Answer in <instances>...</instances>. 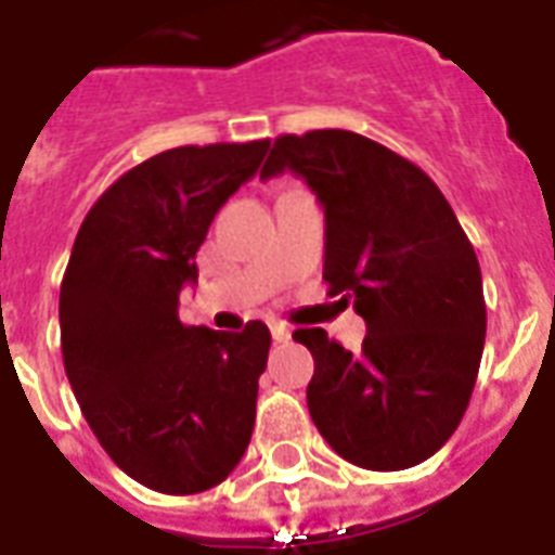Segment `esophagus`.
I'll return each mask as SVG.
<instances>
[{
  "label": "esophagus",
  "instance_id": "1",
  "mask_svg": "<svg viewBox=\"0 0 555 555\" xmlns=\"http://www.w3.org/2000/svg\"><path fill=\"white\" fill-rule=\"evenodd\" d=\"M270 333L273 341H291V326L285 321H270Z\"/></svg>",
  "mask_w": 555,
  "mask_h": 555
}]
</instances>
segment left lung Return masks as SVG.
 <instances>
[{
    "label": "left lung",
    "mask_w": 555,
    "mask_h": 555,
    "mask_svg": "<svg viewBox=\"0 0 555 555\" xmlns=\"http://www.w3.org/2000/svg\"><path fill=\"white\" fill-rule=\"evenodd\" d=\"M294 171L324 207V279L369 326L360 353L324 330L312 350L309 413L345 461L408 469L461 425L485 350V291L440 186L410 159L350 130L279 137L261 178Z\"/></svg>",
    "instance_id": "8db88e82"
}]
</instances>
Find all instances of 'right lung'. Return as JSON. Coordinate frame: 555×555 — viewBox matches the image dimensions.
<instances>
[{"label":"right lung","instance_id":"add662e5","mask_svg":"<svg viewBox=\"0 0 555 555\" xmlns=\"http://www.w3.org/2000/svg\"><path fill=\"white\" fill-rule=\"evenodd\" d=\"M270 139L163 151L121 175L79 225L59 324L82 416L106 454L159 493L225 481L249 446L270 330L217 333L181 321L195 253Z\"/></svg>","mask_w":555,"mask_h":555}]
</instances>
